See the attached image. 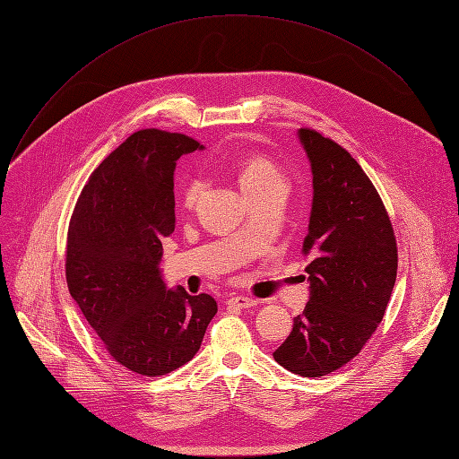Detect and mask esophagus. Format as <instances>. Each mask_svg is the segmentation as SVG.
Here are the masks:
<instances>
[{
	"instance_id": "esophagus-1",
	"label": "esophagus",
	"mask_w": 459,
	"mask_h": 459,
	"mask_svg": "<svg viewBox=\"0 0 459 459\" xmlns=\"http://www.w3.org/2000/svg\"><path fill=\"white\" fill-rule=\"evenodd\" d=\"M258 301L253 299V298H247V296H234L227 301L229 307H234V308H251L255 307Z\"/></svg>"
}]
</instances>
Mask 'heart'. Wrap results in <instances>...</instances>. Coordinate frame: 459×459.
<instances>
[{"mask_svg": "<svg viewBox=\"0 0 459 459\" xmlns=\"http://www.w3.org/2000/svg\"><path fill=\"white\" fill-rule=\"evenodd\" d=\"M232 165L236 169L238 182L246 197L256 195V193L266 191L273 186L284 184V177L279 167L266 156L256 152H242L232 158ZM203 193V182L199 178H187L180 189V201L184 206H195Z\"/></svg>", "mask_w": 459, "mask_h": 459, "instance_id": "heart-1", "label": "heart"}]
</instances>
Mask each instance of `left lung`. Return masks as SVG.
I'll return each instance as SVG.
<instances>
[{"instance_id": "1", "label": "left lung", "mask_w": 459, "mask_h": 459, "mask_svg": "<svg viewBox=\"0 0 459 459\" xmlns=\"http://www.w3.org/2000/svg\"><path fill=\"white\" fill-rule=\"evenodd\" d=\"M298 139L312 173L308 301L273 359L292 374L320 377L350 363L383 320L398 251L387 210L350 152L308 128Z\"/></svg>"}]
</instances>
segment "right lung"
<instances>
[{"mask_svg": "<svg viewBox=\"0 0 459 459\" xmlns=\"http://www.w3.org/2000/svg\"><path fill=\"white\" fill-rule=\"evenodd\" d=\"M182 134L139 130L99 167L72 213L66 282L72 299L118 365L165 376L201 348L217 303L167 288L161 238L175 230V169L203 151Z\"/></svg>", "mask_w": 459, "mask_h": 459, "instance_id": "add662e5", "label": "right lung"}]
</instances>
